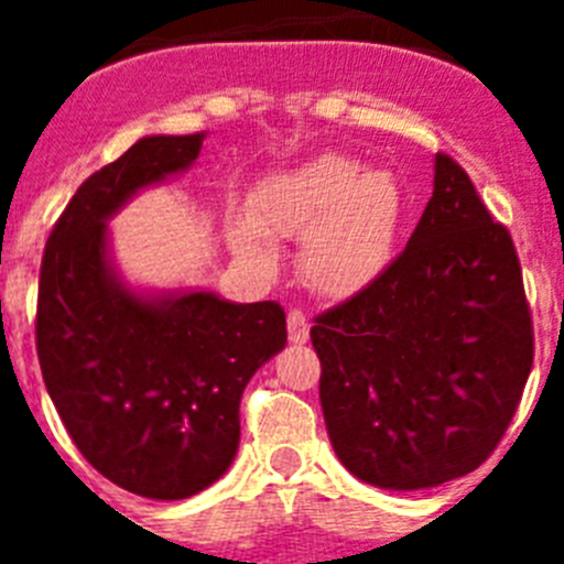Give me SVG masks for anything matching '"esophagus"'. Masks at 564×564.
I'll use <instances>...</instances> for the list:
<instances>
[{
	"instance_id": "34e87169",
	"label": "esophagus",
	"mask_w": 564,
	"mask_h": 564,
	"mask_svg": "<svg viewBox=\"0 0 564 564\" xmlns=\"http://www.w3.org/2000/svg\"><path fill=\"white\" fill-rule=\"evenodd\" d=\"M288 338L293 344H305L311 338V322H307V316L299 307L288 313Z\"/></svg>"
}]
</instances>
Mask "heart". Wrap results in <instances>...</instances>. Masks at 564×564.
<instances>
[{"mask_svg":"<svg viewBox=\"0 0 564 564\" xmlns=\"http://www.w3.org/2000/svg\"><path fill=\"white\" fill-rule=\"evenodd\" d=\"M406 217V192L390 169H364L341 152L268 174L234 217L228 239L239 257L273 265L271 239L299 242V271L322 296L350 299L392 265Z\"/></svg>","mask_w":564,"mask_h":564,"instance_id":"1","label":"heart"}]
</instances>
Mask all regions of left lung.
<instances>
[{
  "mask_svg": "<svg viewBox=\"0 0 564 564\" xmlns=\"http://www.w3.org/2000/svg\"><path fill=\"white\" fill-rule=\"evenodd\" d=\"M318 398L338 460L392 491L475 471L497 449L534 364L514 239L449 154L376 285L313 318Z\"/></svg>",
  "mask_w": 564,
  "mask_h": 564,
  "instance_id": "left-lung-1",
  "label": "left lung"
}]
</instances>
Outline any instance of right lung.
<instances>
[{"instance_id": "add662e5", "label": "right lung", "mask_w": 564, "mask_h": 564, "mask_svg": "<svg viewBox=\"0 0 564 564\" xmlns=\"http://www.w3.org/2000/svg\"><path fill=\"white\" fill-rule=\"evenodd\" d=\"M200 147L203 134H152L89 174L39 273L36 352L62 423L89 466L149 500H186L226 475L242 390L288 341L279 302L141 296L109 262V217Z\"/></svg>"}]
</instances>
